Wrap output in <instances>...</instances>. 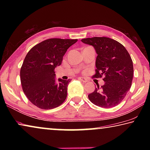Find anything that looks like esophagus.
Instances as JSON below:
<instances>
[{
  "instance_id": "obj_1",
  "label": "esophagus",
  "mask_w": 150,
  "mask_h": 150,
  "mask_svg": "<svg viewBox=\"0 0 150 150\" xmlns=\"http://www.w3.org/2000/svg\"><path fill=\"white\" fill-rule=\"evenodd\" d=\"M78 79L79 80V81H82V82H83V83H87V80L85 78H83V77H79L78 78Z\"/></svg>"
}]
</instances>
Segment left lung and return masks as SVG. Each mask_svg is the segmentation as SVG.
<instances>
[{
	"mask_svg": "<svg viewBox=\"0 0 150 150\" xmlns=\"http://www.w3.org/2000/svg\"><path fill=\"white\" fill-rule=\"evenodd\" d=\"M93 45L97 57L94 78L104 76L105 85L95 88L88 97L91 103L103 108L118 105L130 90L133 79L132 60L123 45L106 37H93L81 40Z\"/></svg>",
	"mask_w": 150,
	"mask_h": 150,
	"instance_id": "1",
	"label": "left lung"
}]
</instances>
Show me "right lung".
Returning a JSON list of instances; mask_svg holds the SVG:
<instances>
[{"label":"right lung","instance_id":"right-lung-1","mask_svg":"<svg viewBox=\"0 0 150 150\" xmlns=\"http://www.w3.org/2000/svg\"><path fill=\"white\" fill-rule=\"evenodd\" d=\"M77 40L51 38L34 45L20 69L22 90L33 105L47 110L62 105L70 79L55 80V68L62 64L68 48Z\"/></svg>","mask_w":150,"mask_h":150}]
</instances>
